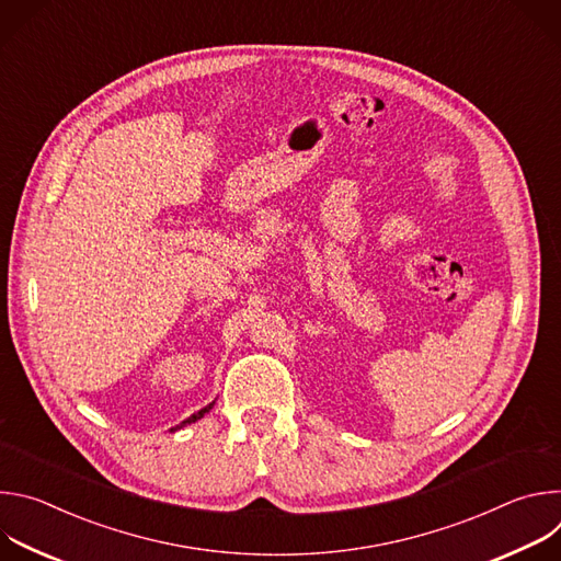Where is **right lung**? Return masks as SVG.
Returning a JSON list of instances; mask_svg holds the SVG:
<instances>
[{
  "instance_id": "obj_1",
  "label": "right lung",
  "mask_w": 561,
  "mask_h": 561,
  "mask_svg": "<svg viewBox=\"0 0 561 561\" xmlns=\"http://www.w3.org/2000/svg\"><path fill=\"white\" fill-rule=\"evenodd\" d=\"M213 407H215V402H210V404H208V407H204V409H202V411H197V413H193V415H191V417H188V420H184V422H182V424H178V426H175V428H171V431H178V428H182V426H186V424H193V422H197V420H202V417H204V415H206V413H208V411H210V409H213Z\"/></svg>"
}]
</instances>
